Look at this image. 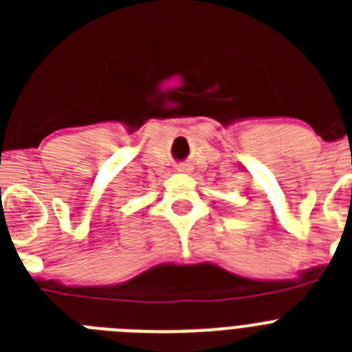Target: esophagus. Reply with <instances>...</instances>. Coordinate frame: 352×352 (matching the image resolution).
Wrapping results in <instances>:
<instances>
[{"mask_svg":"<svg viewBox=\"0 0 352 352\" xmlns=\"http://www.w3.org/2000/svg\"><path fill=\"white\" fill-rule=\"evenodd\" d=\"M178 169L182 170V173H186V170H190V167L185 166V164H182V166H178Z\"/></svg>","mask_w":352,"mask_h":352,"instance_id":"obj_1","label":"esophagus"}]
</instances>
